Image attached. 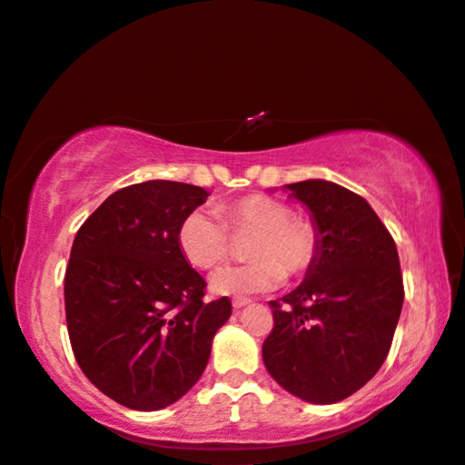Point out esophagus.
<instances>
[{"label": "esophagus", "instance_id": "obj_1", "mask_svg": "<svg viewBox=\"0 0 465 465\" xmlns=\"http://www.w3.org/2000/svg\"><path fill=\"white\" fill-rule=\"evenodd\" d=\"M232 303H233L235 310H242V307L251 305V299H242V297H235V299L232 301Z\"/></svg>", "mask_w": 465, "mask_h": 465}]
</instances>
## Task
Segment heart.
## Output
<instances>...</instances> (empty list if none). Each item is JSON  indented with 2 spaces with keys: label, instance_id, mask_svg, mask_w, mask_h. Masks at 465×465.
<instances>
[{
  "label": "heart",
  "instance_id": "b5f03b06",
  "mask_svg": "<svg viewBox=\"0 0 465 465\" xmlns=\"http://www.w3.org/2000/svg\"><path fill=\"white\" fill-rule=\"evenodd\" d=\"M218 214L193 211L181 221L176 232L183 257L198 270L214 267L230 248L232 232H254L248 244L252 261L242 265H223L208 280L213 295L248 297L270 292L291 276L303 273L318 252V230L310 219L291 214V208L270 195H244L221 206Z\"/></svg>",
  "mask_w": 465,
  "mask_h": 465
}]
</instances>
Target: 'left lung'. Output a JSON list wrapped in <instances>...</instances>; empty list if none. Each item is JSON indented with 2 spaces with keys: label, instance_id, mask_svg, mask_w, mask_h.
<instances>
[{
  "label": "left lung",
  "instance_id": "left-lung-1",
  "mask_svg": "<svg viewBox=\"0 0 465 465\" xmlns=\"http://www.w3.org/2000/svg\"><path fill=\"white\" fill-rule=\"evenodd\" d=\"M318 230V252L303 282L270 301L273 329L263 341L270 375L312 404L343 401L388 358L402 312L398 251L369 202L337 183L284 185Z\"/></svg>",
  "mask_w": 465,
  "mask_h": 465
}]
</instances>
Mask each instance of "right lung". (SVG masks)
<instances>
[{
  "mask_svg": "<svg viewBox=\"0 0 465 465\" xmlns=\"http://www.w3.org/2000/svg\"><path fill=\"white\" fill-rule=\"evenodd\" d=\"M206 189L145 181L111 193L75 233L64 313L75 361L104 396L160 411L198 383L232 301L204 303V278L176 244Z\"/></svg>",
  "mask_w": 465,
  "mask_h": 465,
  "instance_id": "right-lung-1",
  "label": "right lung"
}]
</instances>
